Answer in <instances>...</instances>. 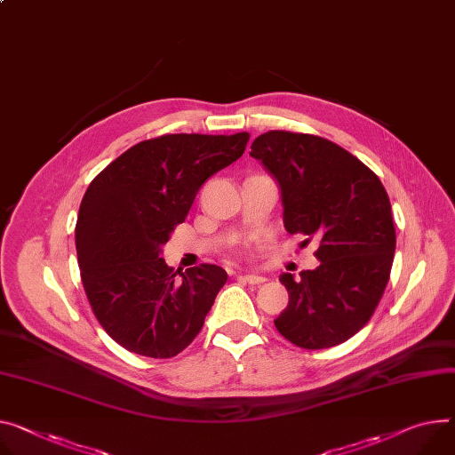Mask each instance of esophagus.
<instances>
[{"instance_id":"obj_1","label":"esophagus","mask_w":455,"mask_h":455,"mask_svg":"<svg viewBox=\"0 0 455 455\" xmlns=\"http://www.w3.org/2000/svg\"><path fill=\"white\" fill-rule=\"evenodd\" d=\"M238 278H242L243 283L248 284H262L266 281V276L262 275H255V273H246V275H238Z\"/></svg>"}]
</instances>
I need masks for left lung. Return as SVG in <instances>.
I'll return each mask as SVG.
<instances>
[{
  "label": "left lung",
  "mask_w": 455,
  "mask_h": 455,
  "mask_svg": "<svg viewBox=\"0 0 455 455\" xmlns=\"http://www.w3.org/2000/svg\"><path fill=\"white\" fill-rule=\"evenodd\" d=\"M250 156L281 189L286 231L319 240L315 269L281 275L290 302L275 326L306 349L337 346L370 321L388 284L395 253L388 193L359 158L321 136L269 131L255 138Z\"/></svg>",
  "instance_id": "8db88e82"
}]
</instances>
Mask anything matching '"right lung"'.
<instances>
[{
	"label": "right lung",
	"instance_id": "right-lung-1",
	"mask_svg": "<svg viewBox=\"0 0 455 455\" xmlns=\"http://www.w3.org/2000/svg\"><path fill=\"white\" fill-rule=\"evenodd\" d=\"M236 134H164L127 149L91 182L76 222L82 283L101 328L138 355L169 359L193 342L228 273H184L160 257L200 186L238 160Z\"/></svg>",
	"mask_w": 455,
	"mask_h": 455
}]
</instances>
